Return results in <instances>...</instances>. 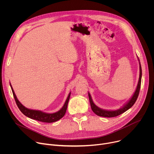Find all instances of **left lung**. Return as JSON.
Returning a JSON list of instances; mask_svg holds the SVG:
<instances>
[{
    "instance_id": "8db88e82",
    "label": "left lung",
    "mask_w": 154,
    "mask_h": 154,
    "mask_svg": "<svg viewBox=\"0 0 154 154\" xmlns=\"http://www.w3.org/2000/svg\"><path fill=\"white\" fill-rule=\"evenodd\" d=\"M138 61H140V60L138 57ZM140 64V77H139V80L137 86V89L134 93L133 96H131V97L129 99V100L125 103L122 108H120L118 109H116V110H106V109H102L99 107H98L97 105L94 104V103L93 101V99L91 98V96L88 93V97H89V100L91 105V107L93 112L97 115L102 117H106V118H112V117H116L118 115H120L121 114L124 113L126 112L127 109L130 108L131 106H132L134 103H135L138 95L140 93V87H141V77H142V70H141V63L139 62Z\"/></svg>"
}]
</instances>
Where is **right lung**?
<instances>
[{
    "label": "right lung",
    "mask_w": 154,
    "mask_h": 154,
    "mask_svg": "<svg viewBox=\"0 0 154 154\" xmlns=\"http://www.w3.org/2000/svg\"><path fill=\"white\" fill-rule=\"evenodd\" d=\"M10 85L11 86V88L16 103L18 108H19L20 111L28 118H30L31 119H33L38 121H41L42 122L51 123V122H54L58 121L59 119L62 118L65 115L66 112V109H67L68 102L71 96V92L69 93L66 100L65 103H64L63 107L60 109L59 111L54 113H48L43 112L40 110H35V109H29L24 106L17 99V97L14 93V91L13 89L12 86L10 83Z\"/></svg>",
    "instance_id": "obj_1"
}]
</instances>
